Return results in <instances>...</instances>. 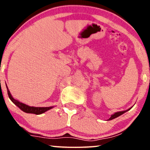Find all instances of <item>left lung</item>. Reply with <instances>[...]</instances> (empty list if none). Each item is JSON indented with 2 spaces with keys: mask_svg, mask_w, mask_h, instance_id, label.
<instances>
[{
  "mask_svg": "<svg viewBox=\"0 0 150 150\" xmlns=\"http://www.w3.org/2000/svg\"><path fill=\"white\" fill-rule=\"evenodd\" d=\"M128 110H130V108H129V109H128V110H126V111H119V112H117V113H115L114 114H113L112 116H111V118H109V119L108 120H112V119H113V118H117V117H118L119 116H120V115H122L123 114V113H125L126 112V111H128Z\"/></svg>",
  "mask_w": 150,
  "mask_h": 150,
  "instance_id": "left-lung-1",
  "label": "left lung"
}]
</instances>
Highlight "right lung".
I'll use <instances>...</instances> for the list:
<instances>
[{
  "instance_id": "right-lung-1",
  "label": "right lung",
  "mask_w": 150,
  "mask_h": 150,
  "mask_svg": "<svg viewBox=\"0 0 150 150\" xmlns=\"http://www.w3.org/2000/svg\"><path fill=\"white\" fill-rule=\"evenodd\" d=\"M7 90H8V97L10 99V100L13 101L14 104L16 105L17 106H18L22 111H23L24 112L27 113H34V114H42V113L46 112V111L48 110L51 109L52 108V106L51 107H34V106H27L23 103L20 102V101L16 100L14 98L12 97L11 94L10 93V91L8 90V88L7 87Z\"/></svg>"
}]
</instances>
